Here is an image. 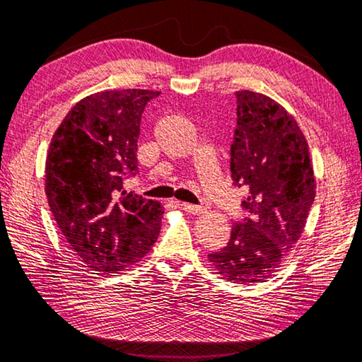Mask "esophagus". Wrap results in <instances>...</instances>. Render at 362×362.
<instances>
[{
	"instance_id": "34e87169",
	"label": "esophagus",
	"mask_w": 362,
	"mask_h": 362,
	"mask_svg": "<svg viewBox=\"0 0 362 362\" xmlns=\"http://www.w3.org/2000/svg\"><path fill=\"white\" fill-rule=\"evenodd\" d=\"M180 205H181L182 210L191 213V215H200V213H204V209H202V206H199V205H192V204H186V202H182Z\"/></svg>"
}]
</instances>
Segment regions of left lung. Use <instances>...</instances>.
<instances>
[{
    "instance_id": "left-lung-1",
    "label": "left lung",
    "mask_w": 362,
    "mask_h": 362,
    "mask_svg": "<svg viewBox=\"0 0 362 362\" xmlns=\"http://www.w3.org/2000/svg\"><path fill=\"white\" fill-rule=\"evenodd\" d=\"M237 127L230 176L247 187V216L235 223L228 245L210 253L229 281H264L297 245L316 195L310 147L292 115L264 94L235 91Z\"/></svg>"
}]
</instances>
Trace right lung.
<instances>
[{"instance_id": "add662e5", "label": "right lung", "mask_w": 362, "mask_h": 362, "mask_svg": "<svg viewBox=\"0 0 362 362\" xmlns=\"http://www.w3.org/2000/svg\"><path fill=\"white\" fill-rule=\"evenodd\" d=\"M158 94L114 90L83 98L47 149L45 191L51 213L72 252L100 274L138 263L160 233V202L123 191V180L138 171L141 115Z\"/></svg>"}]
</instances>
